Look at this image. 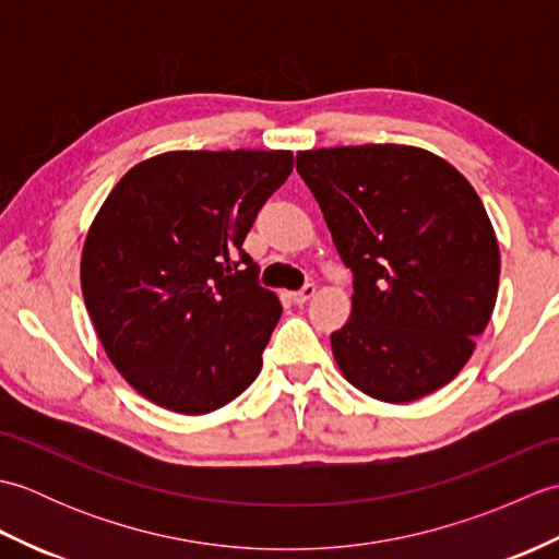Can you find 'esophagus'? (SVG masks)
<instances>
[{
	"instance_id": "34e87169",
	"label": "esophagus",
	"mask_w": 559,
	"mask_h": 559,
	"mask_svg": "<svg viewBox=\"0 0 559 559\" xmlns=\"http://www.w3.org/2000/svg\"><path fill=\"white\" fill-rule=\"evenodd\" d=\"M314 293H317L314 283H305V286H302L300 290H293V293H290V300H293L295 305H305L307 300L314 298Z\"/></svg>"
}]
</instances>
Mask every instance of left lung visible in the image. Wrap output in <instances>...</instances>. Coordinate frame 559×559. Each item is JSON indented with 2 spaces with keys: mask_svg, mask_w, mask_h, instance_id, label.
I'll list each match as a JSON object with an SVG mask.
<instances>
[{
  "mask_svg": "<svg viewBox=\"0 0 559 559\" xmlns=\"http://www.w3.org/2000/svg\"><path fill=\"white\" fill-rule=\"evenodd\" d=\"M295 165L353 271L350 319L331 334L343 377L386 403L451 382L500 286L476 189L435 153L399 144L300 151Z\"/></svg>",
  "mask_w": 559,
  "mask_h": 559,
  "instance_id": "left-lung-1",
  "label": "left lung"
}]
</instances>
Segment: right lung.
I'll return each instance as SVG.
<instances>
[{
  "instance_id": "add662e5",
  "label": "right lung",
  "mask_w": 559,
  "mask_h": 559,
  "mask_svg": "<svg viewBox=\"0 0 559 559\" xmlns=\"http://www.w3.org/2000/svg\"><path fill=\"white\" fill-rule=\"evenodd\" d=\"M293 173L290 151H170L105 199L81 257L86 310L141 396L201 415L261 370L283 307L242 242Z\"/></svg>"
}]
</instances>
